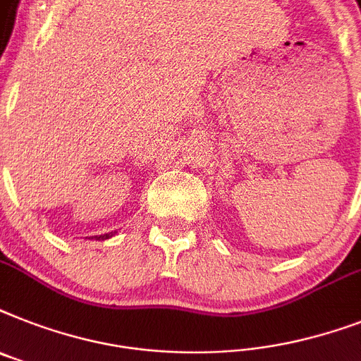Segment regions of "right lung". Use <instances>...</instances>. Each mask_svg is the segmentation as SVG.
Wrapping results in <instances>:
<instances>
[{
    "label": "right lung",
    "instance_id": "obj_1",
    "mask_svg": "<svg viewBox=\"0 0 361 361\" xmlns=\"http://www.w3.org/2000/svg\"><path fill=\"white\" fill-rule=\"evenodd\" d=\"M111 235H113V231H111V233H105V235H99V237H96V239H102V241H104V239H109Z\"/></svg>",
    "mask_w": 361,
    "mask_h": 361
}]
</instances>
